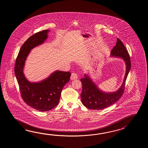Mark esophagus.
Returning a JSON list of instances; mask_svg holds the SVG:
<instances>
[{"label":"esophagus","mask_w":148,"mask_h":148,"mask_svg":"<svg viewBox=\"0 0 148 148\" xmlns=\"http://www.w3.org/2000/svg\"><path fill=\"white\" fill-rule=\"evenodd\" d=\"M78 78V75H77L75 73H73L72 74H71V77H70V79L71 80H75V79H77Z\"/></svg>","instance_id":"34e87169"}]
</instances>
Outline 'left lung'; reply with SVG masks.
<instances>
[{"mask_svg":"<svg viewBox=\"0 0 148 148\" xmlns=\"http://www.w3.org/2000/svg\"><path fill=\"white\" fill-rule=\"evenodd\" d=\"M110 56L120 58L125 63L126 73L123 83L116 91L105 92L98 88L89 75L85 74L84 77L80 79L82 87L80 96L82 103L89 109L100 110L109 107L119 101L124 92L126 80L131 69V64L127 51L123 42L118 38L116 45L110 52Z\"/></svg>","mask_w":148,"mask_h":148,"instance_id":"8db88e82","label":"left lung"}]
</instances>
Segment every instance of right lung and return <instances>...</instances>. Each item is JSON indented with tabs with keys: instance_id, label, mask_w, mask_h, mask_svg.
Masks as SVG:
<instances>
[{
	"instance_id": "1",
	"label": "right lung",
	"mask_w": 148,
	"mask_h": 148,
	"mask_svg": "<svg viewBox=\"0 0 148 148\" xmlns=\"http://www.w3.org/2000/svg\"><path fill=\"white\" fill-rule=\"evenodd\" d=\"M49 32L47 29L39 32L25 41L16 58L14 69L23 101L40 112L50 110L58 105L61 91L71 76L69 72L57 70L41 82H30L25 77L23 70L27 57L32 49L44 43Z\"/></svg>"
}]
</instances>
